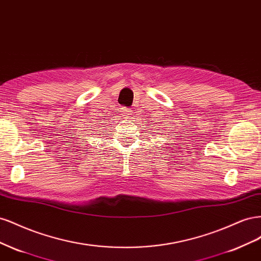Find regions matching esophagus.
<instances>
[{
	"instance_id": "esophagus-1",
	"label": "esophagus",
	"mask_w": 261,
	"mask_h": 261,
	"mask_svg": "<svg viewBox=\"0 0 261 261\" xmlns=\"http://www.w3.org/2000/svg\"><path fill=\"white\" fill-rule=\"evenodd\" d=\"M132 112L133 111H130V109H128V108H121V113L125 118H130Z\"/></svg>"
}]
</instances>
